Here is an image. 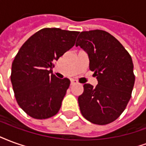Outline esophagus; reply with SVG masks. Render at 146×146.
Masks as SVG:
<instances>
[{"mask_svg":"<svg viewBox=\"0 0 146 146\" xmlns=\"http://www.w3.org/2000/svg\"><path fill=\"white\" fill-rule=\"evenodd\" d=\"M78 84V82H77L76 80H71V83H70L71 85H75V84Z\"/></svg>","mask_w":146,"mask_h":146,"instance_id":"1","label":"esophagus"}]
</instances>
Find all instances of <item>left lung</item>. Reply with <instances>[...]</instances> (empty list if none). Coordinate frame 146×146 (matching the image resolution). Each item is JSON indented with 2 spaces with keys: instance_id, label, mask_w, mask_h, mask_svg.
Instances as JSON below:
<instances>
[{
  "instance_id": "8db88e82",
  "label": "left lung",
  "mask_w": 146,
  "mask_h": 146,
  "mask_svg": "<svg viewBox=\"0 0 146 146\" xmlns=\"http://www.w3.org/2000/svg\"><path fill=\"white\" fill-rule=\"evenodd\" d=\"M88 53L89 68L98 80L97 86L84 85L78 97L83 116L95 124L106 125L119 117L131 99L135 84L133 62L128 51L106 31H83L76 40Z\"/></svg>"
}]
</instances>
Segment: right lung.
Masks as SVG:
<instances>
[{
    "label": "right lung",
    "instance_id": "obj_1",
    "mask_svg": "<svg viewBox=\"0 0 146 146\" xmlns=\"http://www.w3.org/2000/svg\"><path fill=\"white\" fill-rule=\"evenodd\" d=\"M79 32L44 28L25 42L11 66L17 103L27 115L44 119L56 115L69 88L68 78L52 73L54 62L75 44Z\"/></svg>",
    "mask_w": 146,
    "mask_h": 146
}]
</instances>
